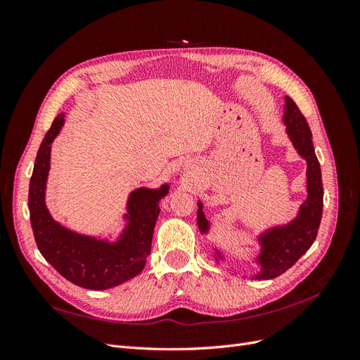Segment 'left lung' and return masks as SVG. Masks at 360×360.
I'll return each instance as SVG.
<instances>
[{"mask_svg": "<svg viewBox=\"0 0 360 360\" xmlns=\"http://www.w3.org/2000/svg\"><path fill=\"white\" fill-rule=\"evenodd\" d=\"M285 132L299 156L307 160V191L308 197L300 205L297 216L285 225L271 226L261 233L257 240L259 254L255 261L259 271L252 279H274L287 271L296 261L307 252L317 237L323 214V181L321 169L312 146L311 129L291 97L285 96L284 105ZM198 228L202 234L210 230L205 219L202 202L198 201ZM214 259H224L219 250H214Z\"/></svg>", "mask_w": 360, "mask_h": 360, "instance_id": "obj_1", "label": "left lung"}]
</instances>
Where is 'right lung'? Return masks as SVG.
Wrapping results in <instances>:
<instances>
[{
  "label": "right lung",
  "instance_id": "add662e5",
  "mask_svg": "<svg viewBox=\"0 0 360 360\" xmlns=\"http://www.w3.org/2000/svg\"><path fill=\"white\" fill-rule=\"evenodd\" d=\"M64 124V114L53 120L43 138L30 180L28 209L40 254L61 276L86 290H108L141 274L150 255L153 230L160 213L159 201L169 184L158 189L138 188L129 193L126 225L114 242L79 234L63 226L46 207V181L51 168V144Z\"/></svg>",
  "mask_w": 360,
  "mask_h": 360
}]
</instances>
